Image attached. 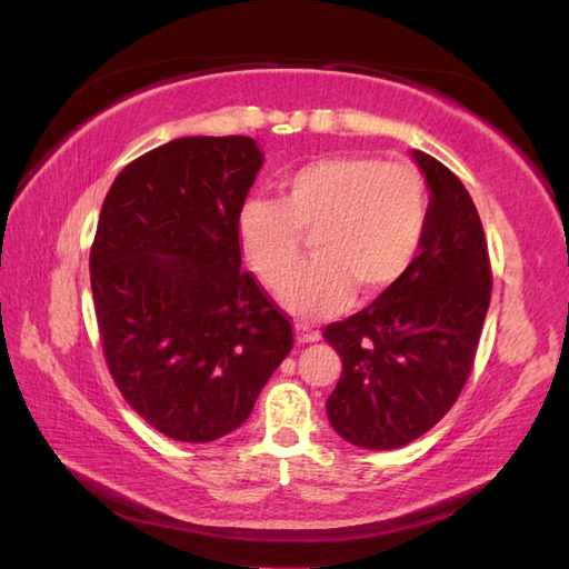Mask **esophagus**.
Returning a JSON list of instances; mask_svg holds the SVG:
<instances>
[{
    "label": "esophagus",
    "instance_id": "obj_1",
    "mask_svg": "<svg viewBox=\"0 0 569 569\" xmlns=\"http://www.w3.org/2000/svg\"><path fill=\"white\" fill-rule=\"evenodd\" d=\"M296 340H298V345L318 342V340H320V332L306 328V325H296Z\"/></svg>",
    "mask_w": 569,
    "mask_h": 569
}]
</instances>
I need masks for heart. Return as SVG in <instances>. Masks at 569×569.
Returning a JSON list of instances; mask_svg holds the SVG:
<instances>
[{"mask_svg":"<svg viewBox=\"0 0 569 569\" xmlns=\"http://www.w3.org/2000/svg\"><path fill=\"white\" fill-rule=\"evenodd\" d=\"M428 183L413 163L337 156L298 168L278 202L239 210L237 239L251 271L278 291L313 237L317 261L283 291L296 316L318 320L349 306L355 288L373 298L401 281L428 227Z\"/></svg>","mask_w":569,"mask_h":569,"instance_id":"1","label":"heart"}]
</instances>
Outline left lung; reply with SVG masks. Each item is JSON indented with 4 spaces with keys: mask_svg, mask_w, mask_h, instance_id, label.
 I'll return each mask as SVG.
<instances>
[{
    "mask_svg": "<svg viewBox=\"0 0 569 569\" xmlns=\"http://www.w3.org/2000/svg\"><path fill=\"white\" fill-rule=\"evenodd\" d=\"M413 159L430 188L420 253L369 308L322 332L342 357L328 418L367 450L413 442L455 406L491 300L485 227L462 180L428 153Z\"/></svg>",
    "mask_w": 569,
    "mask_h": 569,
    "instance_id": "1",
    "label": "left lung"
}]
</instances>
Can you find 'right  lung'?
Instances as JSON below:
<instances>
[{"label": "right lung", "instance_id": "1", "mask_svg": "<svg viewBox=\"0 0 569 569\" xmlns=\"http://www.w3.org/2000/svg\"><path fill=\"white\" fill-rule=\"evenodd\" d=\"M263 156L186 137L131 161L102 202L90 283L124 401L166 438L237 430L293 347L291 318L241 271L237 217Z\"/></svg>", "mask_w": 569, "mask_h": 569}]
</instances>
